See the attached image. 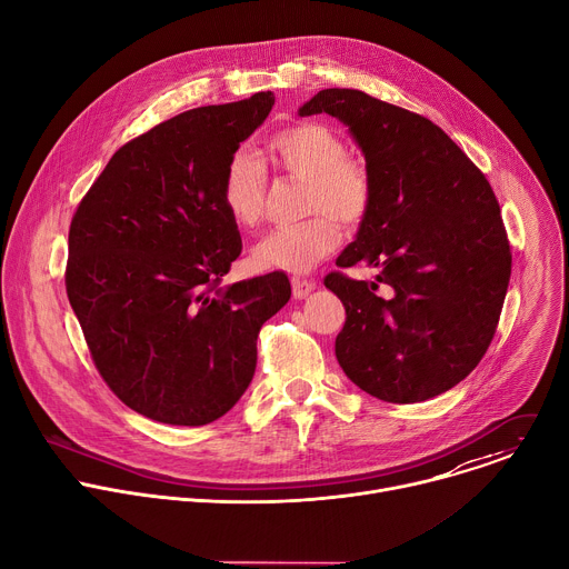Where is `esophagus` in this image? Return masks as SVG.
Returning <instances> with one entry per match:
<instances>
[{
	"label": "esophagus",
	"instance_id": "obj_1",
	"mask_svg": "<svg viewBox=\"0 0 569 569\" xmlns=\"http://www.w3.org/2000/svg\"><path fill=\"white\" fill-rule=\"evenodd\" d=\"M315 281H310V279H303V277H292V295H295V299H303V297H308L312 290H315Z\"/></svg>",
	"mask_w": 569,
	"mask_h": 569
}]
</instances>
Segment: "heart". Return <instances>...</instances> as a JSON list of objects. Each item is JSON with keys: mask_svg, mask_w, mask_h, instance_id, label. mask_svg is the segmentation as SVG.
Returning a JSON list of instances; mask_svg holds the SVG:
<instances>
[{"mask_svg": "<svg viewBox=\"0 0 569 569\" xmlns=\"http://www.w3.org/2000/svg\"><path fill=\"white\" fill-rule=\"evenodd\" d=\"M268 154L281 176L306 184L303 209L312 216L263 236L252 259L261 270L306 272L338 248V219L353 227L367 218L373 178L360 157L349 154L342 137L317 121L277 130L268 139ZM266 193L268 171L259 157L233 150L220 178V202L229 220L240 229L254 227L263 216Z\"/></svg>", "mask_w": 569, "mask_h": 569, "instance_id": "obj_1", "label": "heart"}]
</instances>
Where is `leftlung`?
<instances>
[{"instance_id":"1","label":"left lung","mask_w":569,"mask_h":569,"mask_svg":"<svg viewBox=\"0 0 569 569\" xmlns=\"http://www.w3.org/2000/svg\"><path fill=\"white\" fill-rule=\"evenodd\" d=\"M345 121L373 178L371 211L338 268H378L376 281L333 270L345 303L336 338L345 373L387 402H421L461 382L489 349L511 279L498 198L468 154L430 119L360 90H321L301 117ZM392 288L389 300L375 290Z\"/></svg>"}]
</instances>
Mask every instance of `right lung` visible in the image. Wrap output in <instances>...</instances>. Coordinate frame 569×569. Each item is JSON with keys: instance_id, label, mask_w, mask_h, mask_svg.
I'll return each mask as SVG.
<instances>
[{"instance_id": "right-lung-1", "label": "right lung", "mask_w": 569, "mask_h": 569, "mask_svg": "<svg viewBox=\"0 0 569 569\" xmlns=\"http://www.w3.org/2000/svg\"><path fill=\"white\" fill-rule=\"evenodd\" d=\"M272 92L204 106L123 143L69 224L64 286L90 356L130 410L169 426L229 412L257 369L283 272L222 286L242 240L220 202L227 159Z\"/></svg>"}]
</instances>
